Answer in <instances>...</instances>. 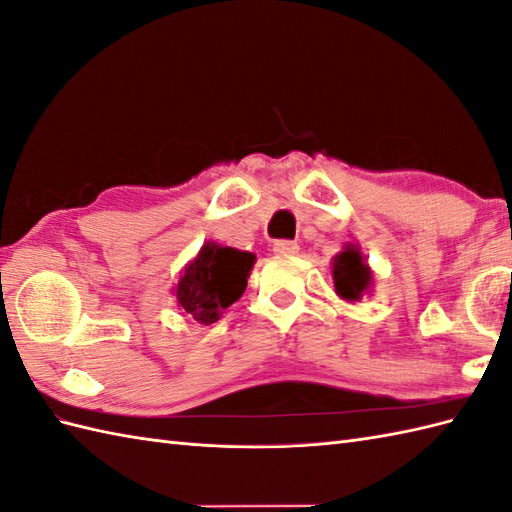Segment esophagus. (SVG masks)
<instances>
[{
  "label": "esophagus",
  "instance_id": "34e87169",
  "mask_svg": "<svg viewBox=\"0 0 512 512\" xmlns=\"http://www.w3.org/2000/svg\"><path fill=\"white\" fill-rule=\"evenodd\" d=\"M272 251H275L277 255H294V253H299V244L292 240H277L275 244H272Z\"/></svg>",
  "mask_w": 512,
  "mask_h": 512
}]
</instances>
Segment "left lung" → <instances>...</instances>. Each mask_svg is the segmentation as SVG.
I'll return each instance as SVG.
<instances>
[{"label": "left lung", "mask_w": 512, "mask_h": 512, "mask_svg": "<svg viewBox=\"0 0 512 512\" xmlns=\"http://www.w3.org/2000/svg\"><path fill=\"white\" fill-rule=\"evenodd\" d=\"M334 285L336 292L347 301H360L371 285V270L364 264L358 248L349 246L334 259Z\"/></svg>", "instance_id": "obj_1"}]
</instances>
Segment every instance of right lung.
<instances>
[{"instance_id": "obj_1", "label": "right lung", "mask_w": 512, "mask_h": 512, "mask_svg": "<svg viewBox=\"0 0 512 512\" xmlns=\"http://www.w3.org/2000/svg\"><path fill=\"white\" fill-rule=\"evenodd\" d=\"M253 264V253L205 244L178 279V305L202 325L216 323L220 314L244 294Z\"/></svg>"}]
</instances>
